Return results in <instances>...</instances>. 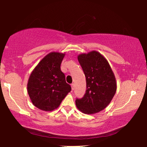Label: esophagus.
I'll use <instances>...</instances> for the list:
<instances>
[{"label":"esophagus","instance_id":"34e87169","mask_svg":"<svg viewBox=\"0 0 147 147\" xmlns=\"http://www.w3.org/2000/svg\"><path fill=\"white\" fill-rule=\"evenodd\" d=\"M71 89H72V90H74V84H71Z\"/></svg>","mask_w":147,"mask_h":147}]
</instances>
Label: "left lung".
Returning <instances> with one entry per match:
<instances>
[{
    "mask_svg": "<svg viewBox=\"0 0 147 147\" xmlns=\"http://www.w3.org/2000/svg\"><path fill=\"white\" fill-rule=\"evenodd\" d=\"M78 59L86 76V91L83 98L76 99V105L84 114L98 113L107 107L115 95V76L107 59L98 51L80 54Z\"/></svg>",
    "mask_w": 147,
    "mask_h": 147,
    "instance_id": "obj_1",
    "label": "left lung"
}]
</instances>
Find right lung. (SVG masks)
I'll return each instance as SVG.
<instances>
[{
  "label": "right lung",
  "mask_w": 147,
  "mask_h": 147,
  "mask_svg": "<svg viewBox=\"0 0 147 147\" xmlns=\"http://www.w3.org/2000/svg\"><path fill=\"white\" fill-rule=\"evenodd\" d=\"M65 53L51 52L32 71L27 83V92L32 103L43 111H52L71 90L66 83L61 63Z\"/></svg>",
  "instance_id": "1"
}]
</instances>
